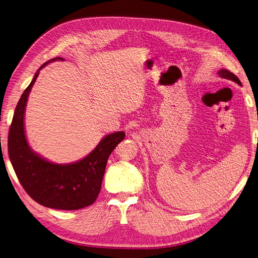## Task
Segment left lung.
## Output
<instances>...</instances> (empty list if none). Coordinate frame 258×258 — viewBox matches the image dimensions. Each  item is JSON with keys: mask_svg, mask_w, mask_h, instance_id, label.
Wrapping results in <instances>:
<instances>
[{"mask_svg": "<svg viewBox=\"0 0 258 258\" xmlns=\"http://www.w3.org/2000/svg\"><path fill=\"white\" fill-rule=\"evenodd\" d=\"M218 76H219L220 78L228 79V80H231V81H233V82L237 83L238 85H241V83H240L239 79L234 75V73H232L231 71H229V70H227V69H222V70H219V71H218Z\"/></svg>", "mask_w": 258, "mask_h": 258, "instance_id": "1", "label": "left lung"}]
</instances>
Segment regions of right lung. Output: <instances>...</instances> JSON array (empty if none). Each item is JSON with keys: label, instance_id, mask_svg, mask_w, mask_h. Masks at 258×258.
Here are the masks:
<instances>
[{"label": "right lung", "instance_id": "1", "mask_svg": "<svg viewBox=\"0 0 258 258\" xmlns=\"http://www.w3.org/2000/svg\"><path fill=\"white\" fill-rule=\"evenodd\" d=\"M56 59L63 58L54 57L44 63L24 90L9 128L8 154L22 187L33 201L52 209L79 210L95 202L109 155L124 140L125 132L109 134L90 154L73 164H52L31 151L24 131L25 106L39 71Z\"/></svg>", "mask_w": 258, "mask_h": 258}]
</instances>
